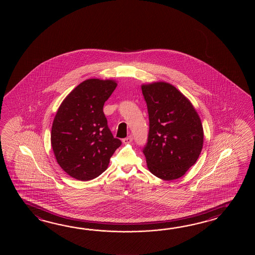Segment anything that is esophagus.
Instances as JSON below:
<instances>
[{
	"label": "esophagus",
	"instance_id": "1",
	"mask_svg": "<svg viewBox=\"0 0 255 255\" xmlns=\"http://www.w3.org/2000/svg\"><path fill=\"white\" fill-rule=\"evenodd\" d=\"M123 143L124 144H129V143H131L132 141H133V136L132 135H130L128 136V137H126V138H123Z\"/></svg>",
	"mask_w": 255,
	"mask_h": 255
}]
</instances>
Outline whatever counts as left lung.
Here are the masks:
<instances>
[{"instance_id": "8db88e82", "label": "left lung", "mask_w": 255, "mask_h": 255, "mask_svg": "<svg viewBox=\"0 0 255 255\" xmlns=\"http://www.w3.org/2000/svg\"><path fill=\"white\" fill-rule=\"evenodd\" d=\"M149 131L143 153L149 171L159 179L182 177L203 146L201 119L190 100L166 82L143 85Z\"/></svg>"}]
</instances>
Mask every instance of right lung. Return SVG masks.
Returning <instances> with one entry per match:
<instances>
[{
	"instance_id": "right-lung-1",
	"label": "right lung",
	"mask_w": 255,
	"mask_h": 255,
	"mask_svg": "<svg viewBox=\"0 0 255 255\" xmlns=\"http://www.w3.org/2000/svg\"><path fill=\"white\" fill-rule=\"evenodd\" d=\"M117 86L114 80L98 78L82 82L64 99L54 117L51 144L56 161L78 180L103 173L122 144L112 135L103 111Z\"/></svg>"
}]
</instances>
